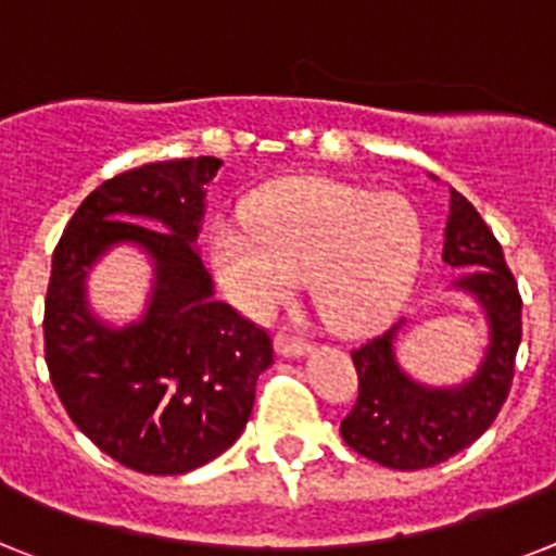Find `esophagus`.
<instances>
[{
    "label": "esophagus",
    "mask_w": 556,
    "mask_h": 556,
    "mask_svg": "<svg viewBox=\"0 0 556 556\" xmlns=\"http://www.w3.org/2000/svg\"><path fill=\"white\" fill-rule=\"evenodd\" d=\"M277 350L282 356H305V353H311V342L302 339V336L291 333L288 328H282L277 333Z\"/></svg>",
    "instance_id": "obj_1"
}]
</instances>
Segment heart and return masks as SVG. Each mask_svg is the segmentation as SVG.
<instances>
[{
  "label": "heart",
  "mask_w": 556,
  "mask_h": 556,
  "mask_svg": "<svg viewBox=\"0 0 556 556\" xmlns=\"http://www.w3.org/2000/svg\"><path fill=\"white\" fill-rule=\"evenodd\" d=\"M249 223L212 235L214 268L245 311L268 316L314 277L321 316L339 330L390 319L424 260V220L401 194L336 180H296L263 191Z\"/></svg>",
  "instance_id": "b5f03b06"
}]
</instances>
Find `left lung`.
<instances>
[{
  "label": "left lung",
  "instance_id": "obj_1",
  "mask_svg": "<svg viewBox=\"0 0 556 556\" xmlns=\"http://www.w3.org/2000/svg\"><path fill=\"white\" fill-rule=\"evenodd\" d=\"M444 263L464 268L455 288L472 293L489 319V350L472 379L458 387H424L409 379L393 350L404 319L350 353L358 399L342 421L344 444L401 472L444 464L475 444L497 418L515 379L523 300L497 237L455 189L450 191Z\"/></svg>",
  "mask_w": 556,
  "mask_h": 556
}]
</instances>
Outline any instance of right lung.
Segmentation results:
<instances>
[{
	"label": "right lung",
	"mask_w": 556,
	"mask_h": 556,
	"mask_svg": "<svg viewBox=\"0 0 556 556\" xmlns=\"http://www.w3.org/2000/svg\"><path fill=\"white\" fill-rule=\"evenodd\" d=\"M220 166L186 157L121 172L87 194L53 251L50 381L84 435L135 472L184 475L226 452L249 421L260 372L274 365L270 336L214 300L191 245ZM118 241H138L156 263L148 316L127 329L101 326L83 300L86 270Z\"/></svg>",
	"instance_id": "add662e5"
}]
</instances>
